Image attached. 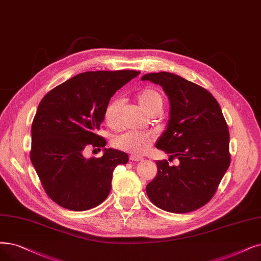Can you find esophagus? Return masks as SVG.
Listing matches in <instances>:
<instances>
[{"label": "esophagus", "instance_id": "esophagus-1", "mask_svg": "<svg viewBox=\"0 0 261 261\" xmlns=\"http://www.w3.org/2000/svg\"><path fill=\"white\" fill-rule=\"evenodd\" d=\"M129 160L133 161V162H141L143 159L140 158V156H137V155H130Z\"/></svg>", "mask_w": 261, "mask_h": 261}]
</instances>
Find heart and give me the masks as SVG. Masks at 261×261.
<instances>
[{"label":"heart","instance_id":"1","mask_svg":"<svg viewBox=\"0 0 261 261\" xmlns=\"http://www.w3.org/2000/svg\"><path fill=\"white\" fill-rule=\"evenodd\" d=\"M138 100L145 111H148L149 113L155 109H162L163 107V97L161 93L151 88L143 89L138 94ZM121 106L122 99L118 97L112 98L107 103L105 112H103V118H105V121L109 126L114 127L118 124ZM153 139V135L150 133L129 130L118 135L113 139V144L114 147L120 150L134 154H142L148 150Z\"/></svg>","mask_w":261,"mask_h":261}]
</instances>
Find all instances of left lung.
Masks as SVG:
<instances>
[{
	"instance_id": "obj_1",
	"label": "left lung",
	"mask_w": 261,
	"mask_h": 261,
	"mask_svg": "<svg viewBox=\"0 0 261 261\" xmlns=\"http://www.w3.org/2000/svg\"><path fill=\"white\" fill-rule=\"evenodd\" d=\"M160 85L170 101V119L156 148L178 159L158 161L147 194L160 209L187 213L211 200L230 165L229 130L217 100L202 87L167 71L142 76Z\"/></svg>"
}]
</instances>
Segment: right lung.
Returning a JSON list of instances; mask_svg holds the SVG:
<instances>
[{
	"label": "right lung",
	"instance_id": "1",
	"mask_svg": "<svg viewBox=\"0 0 261 261\" xmlns=\"http://www.w3.org/2000/svg\"><path fill=\"white\" fill-rule=\"evenodd\" d=\"M140 71H86L52 89L39 102L32 123L30 158L47 195L71 211L100 204L111 190L112 173L128 155L103 149L101 158L86 159V149L102 148L98 136L110 98ZM100 150V149H99Z\"/></svg>",
	"mask_w": 261,
	"mask_h": 261
}]
</instances>
